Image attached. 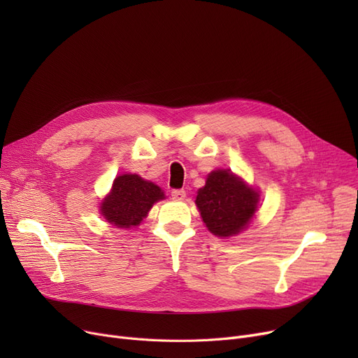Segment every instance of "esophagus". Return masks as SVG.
Returning <instances> with one entry per match:
<instances>
[{
	"mask_svg": "<svg viewBox=\"0 0 358 358\" xmlns=\"http://www.w3.org/2000/svg\"><path fill=\"white\" fill-rule=\"evenodd\" d=\"M171 196L174 200H184L185 199V190L184 189H176L171 192Z\"/></svg>",
	"mask_w": 358,
	"mask_h": 358,
	"instance_id": "1",
	"label": "esophagus"
}]
</instances>
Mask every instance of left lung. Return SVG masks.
Listing matches in <instances>:
<instances>
[{
	"label": "left lung",
	"mask_w": 358,
	"mask_h": 358,
	"mask_svg": "<svg viewBox=\"0 0 358 358\" xmlns=\"http://www.w3.org/2000/svg\"><path fill=\"white\" fill-rule=\"evenodd\" d=\"M257 203L258 193L224 169L210 173L196 197L206 227L213 235L223 238L236 235L248 227Z\"/></svg>",
	"instance_id": "obj_1"
}]
</instances>
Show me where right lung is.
Instances as JSON below:
<instances>
[{
    "label": "right lung",
    "mask_w": 358,
    "mask_h": 358,
    "mask_svg": "<svg viewBox=\"0 0 358 358\" xmlns=\"http://www.w3.org/2000/svg\"><path fill=\"white\" fill-rule=\"evenodd\" d=\"M162 199L164 193L154 182L145 181L136 174H124L113 182L110 194L101 203V215L115 227H136L152 204Z\"/></svg>",
    "instance_id": "right-lung-1"
}]
</instances>
